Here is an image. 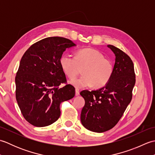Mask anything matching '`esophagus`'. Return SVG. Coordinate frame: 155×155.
<instances>
[{"instance_id": "esophagus-1", "label": "esophagus", "mask_w": 155, "mask_h": 155, "mask_svg": "<svg viewBox=\"0 0 155 155\" xmlns=\"http://www.w3.org/2000/svg\"><path fill=\"white\" fill-rule=\"evenodd\" d=\"M80 94V90L78 88H76L75 89V95L76 96H78Z\"/></svg>"}]
</instances>
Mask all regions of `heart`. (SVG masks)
<instances>
[{
	"mask_svg": "<svg viewBox=\"0 0 155 155\" xmlns=\"http://www.w3.org/2000/svg\"><path fill=\"white\" fill-rule=\"evenodd\" d=\"M59 63L64 74L74 79L82 69L83 75L72 81L71 83L77 88L91 86L94 88L104 87L110 81L114 72V63L111 59L104 57L97 50L85 48L78 50L75 56L62 54Z\"/></svg>",
	"mask_w": 155,
	"mask_h": 155,
	"instance_id": "obj_1",
	"label": "heart"
}]
</instances>
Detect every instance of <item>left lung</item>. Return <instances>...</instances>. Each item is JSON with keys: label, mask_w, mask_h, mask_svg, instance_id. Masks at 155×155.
<instances>
[{"label": "left lung", "mask_w": 155, "mask_h": 155, "mask_svg": "<svg viewBox=\"0 0 155 155\" xmlns=\"http://www.w3.org/2000/svg\"><path fill=\"white\" fill-rule=\"evenodd\" d=\"M115 55L114 72L106 86L97 91L84 90L85 104L81 111L83 126L95 133L113 128L123 117L133 97L135 84L133 62L129 56L113 45H107Z\"/></svg>", "instance_id": "obj_1"}]
</instances>
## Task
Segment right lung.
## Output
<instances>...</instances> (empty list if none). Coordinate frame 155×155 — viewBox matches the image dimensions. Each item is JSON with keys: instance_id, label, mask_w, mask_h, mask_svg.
<instances>
[{"instance_id": "1", "label": "right lung", "mask_w": 155, "mask_h": 155, "mask_svg": "<svg viewBox=\"0 0 155 155\" xmlns=\"http://www.w3.org/2000/svg\"><path fill=\"white\" fill-rule=\"evenodd\" d=\"M76 45L68 38L48 37L35 42L25 52L15 77L16 98L25 120L38 127L48 126L61 115L60 104L75 95L67 84L59 59ZM66 84L59 88L61 84Z\"/></svg>"}]
</instances>
